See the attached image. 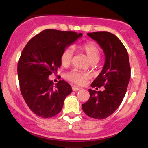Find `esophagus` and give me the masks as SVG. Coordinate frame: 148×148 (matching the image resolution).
Segmentation results:
<instances>
[{
    "mask_svg": "<svg viewBox=\"0 0 148 148\" xmlns=\"http://www.w3.org/2000/svg\"><path fill=\"white\" fill-rule=\"evenodd\" d=\"M72 90L73 91H79L80 90V87H78V86H72Z\"/></svg>",
    "mask_w": 148,
    "mask_h": 148,
    "instance_id": "34e87169",
    "label": "esophagus"
}]
</instances>
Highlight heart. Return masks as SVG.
<instances>
[{"instance_id":"1","label":"heart","mask_w":148,"mask_h":148,"mask_svg":"<svg viewBox=\"0 0 148 148\" xmlns=\"http://www.w3.org/2000/svg\"><path fill=\"white\" fill-rule=\"evenodd\" d=\"M80 50L86 55L89 62L92 64L97 63L100 59V49L94 42H86L79 46ZM73 51L71 48H67L62 51L61 54V63L64 66L69 65L72 57ZM88 78V75L85 73L77 70H72L66 74V79L71 82L77 84H82Z\"/></svg>"}]
</instances>
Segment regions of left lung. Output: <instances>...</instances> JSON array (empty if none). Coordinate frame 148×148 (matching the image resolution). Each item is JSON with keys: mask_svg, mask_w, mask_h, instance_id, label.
I'll return each mask as SVG.
<instances>
[{"mask_svg": "<svg viewBox=\"0 0 148 148\" xmlns=\"http://www.w3.org/2000/svg\"><path fill=\"white\" fill-rule=\"evenodd\" d=\"M103 49L105 63L102 71L92 83V87L104 90L89 89V99L82 104V110L89 117L102 120L114 112L120 105L126 93L130 79V65L126 48L121 41L107 31L88 33Z\"/></svg>", "mask_w": 148, "mask_h": 148, "instance_id": "1", "label": "left lung"}]
</instances>
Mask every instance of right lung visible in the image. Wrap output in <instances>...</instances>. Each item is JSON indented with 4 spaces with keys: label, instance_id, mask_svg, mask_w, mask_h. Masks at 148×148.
I'll list each match as a JSON object with an SVG mask.
<instances>
[{
    "label": "right lung",
    "instance_id": "obj_1",
    "mask_svg": "<svg viewBox=\"0 0 148 148\" xmlns=\"http://www.w3.org/2000/svg\"><path fill=\"white\" fill-rule=\"evenodd\" d=\"M82 36L74 31L46 29L33 37L22 51L17 69L21 92L36 115L49 118L62 111L72 89L64 80L54 85L49 76L62 65V51Z\"/></svg>",
    "mask_w": 148,
    "mask_h": 148
}]
</instances>
